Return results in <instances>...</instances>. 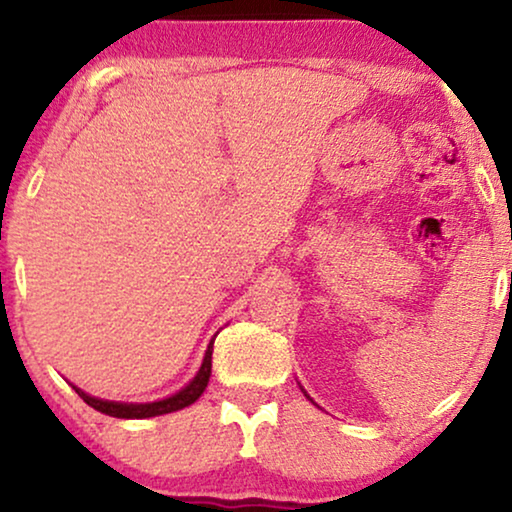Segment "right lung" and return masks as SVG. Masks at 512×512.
I'll list each match as a JSON object with an SVG mask.
<instances>
[{"mask_svg": "<svg viewBox=\"0 0 512 512\" xmlns=\"http://www.w3.org/2000/svg\"><path fill=\"white\" fill-rule=\"evenodd\" d=\"M212 352H214V340L209 342L205 359H202V366L198 370V375L193 377L191 382L186 384L184 389L177 391V394L170 398H163V401H153V403H118V401H102V398L88 396L86 391H81L79 387H74L76 394H79L83 401H86L90 408H95L97 412H104L109 417H118V419H144V417H158V415H167V412L181 410L186 405H191L198 401L205 391L209 375H212Z\"/></svg>", "mask_w": 512, "mask_h": 512, "instance_id": "right-lung-1", "label": "right lung"}]
</instances>
